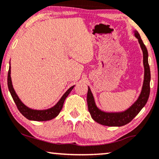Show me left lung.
I'll use <instances>...</instances> for the list:
<instances>
[{"label": "left lung", "instance_id": "obj_1", "mask_svg": "<svg viewBox=\"0 0 159 159\" xmlns=\"http://www.w3.org/2000/svg\"><path fill=\"white\" fill-rule=\"evenodd\" d=\"M135 37L138 38L143 52V64L144 68V82L142 89L139 98L134 104L129 107L127 110L120 112H107L101 110L95 104L94 96L90 88L88 87L87 92V105L88 110L91 115V117L97 123L109 127H121L129 123L135 116L139 114L145 104H147L150 95V70L148 64V52L141 40V36L136 30H134Z\"/></svg>", "mask_w": 159, "mask_h": 159}]
</instances>
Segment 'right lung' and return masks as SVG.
<instances>
[{
	"label": "right lung",
	"instance_id": "1",
	"mask_svg": "<svg viewBox=\"0 0 159 159\" xmlns=\"http://www.w3.org/2000/svg\"><path fill=\"white\" fill-rule=\"evenodd\" d=\"M7 84H8L9 90L10 92V94L12 95L13 100H14L15 104L18 110L24 117H26L27 119L31 120V121H49V120L53 119L56 116H58L59 112H61V109L63 107L65 99L70 94V92L72 90L75 85L72 86L66 90V93L62 95L60 100L58 101L55 106L52 107L47 109V110H33L28 107L26 106L24 103L20 101L18 95L15 93L14 88H13L12 79H11V66H9V72H8V77H7Z\"/></svg>",
	"mask_w": 159,
	"mask_h": 159
}]
</instances>
